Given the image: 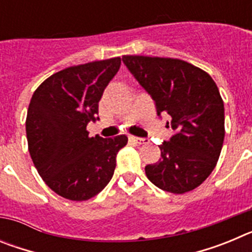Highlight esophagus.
Segmentation results:
<instances>
[{
    "label": "esophagus",
    "instance_id": "1",
    "mask_svg": "<svg viewBox=\"0 0 252 252\" xmlns=\"http://www.w3.org/2000/svg\"><path fill=\"white\" fill-rule=\"evenodd\" d=\"M130 140L137 145H145L149 142V139H145V137H130Z\"/></svg>",
    "mask_w": 252,
    "mask_h": 252
}]
</instances>
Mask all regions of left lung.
I'll return each mask as SVG.
<instances>
[{"label": "left lung", "mask_w": 252, "mask_h": 252, "mask_svg": "<svg viewBox=\"0 0 252 252\" xmlns=\"http://www.w3.org/2000/svg\"><path fill=\"white\" fill-rule=\"evenodd\" d=\"M122 62L150 94L158 116H170L174 131L159 145L161 159L145 166L146 177L165 192L193 190L212 173L223 145L224 107L215 81L179 59L125 55Z\"/></svg>", "instance_id": "8db88e82"}]
</instances>
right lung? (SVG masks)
I'll return each instance as SVG.
<instances>
[{
    "label": "right lung",
    "instance_id": "1",
    "mask_svg": "<svg viewBox=\"0 0 252 252\" xmlns=\"http://www.w3.org/2000/svg\"><path fill=\"white\" fill-rule=\"evenodd\" d=\"M121 58L69 66L37 87L26 117L29 151L37 173L57 194L87 201L110 183L127 136H88L98 102L119 72Z\"/></svg>",
    "mask_w": 252,
    "mask_h": 252
}]
</instances>
